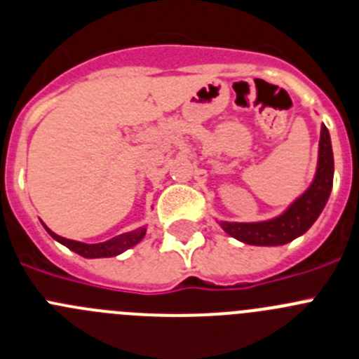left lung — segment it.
Returning a JSON list of instances; mask_svg holds the SVG:
<instances>
[{"label":"left lung","mask_w":359,"mask_h":359,"mask_svg":"<svg viewBox=\"0 0 359 359\" xmlns=\"http://www.w3.org/2000/svg\"><path fill=\"white\" fill-rule=\"evenodd\" d=\"M334 161L331 149L330 130L320 126L319 159L313 180L303 195L297 196L280 216L253 223H237V221H217L221 229L233 239L253 246H281L303 236L317 221L326 207L333 187Z\"/></svg>","instance_id":"left-lung-1"}]
</instances>
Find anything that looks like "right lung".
<instances>
[{"label": "right lung", "instance_id": "right-lung-1", "mask_svg": "<svg viewBox=\"0 0 359 359\" xmlns=\"http://www.w3.org/2000/svg\"><path fill=\"white\" fill-rule=\"evenodd\" d=\"M43 229L48 230V233L53 237V239L58 241L60 244L67 246L69 250H72L74 253H78V255L85 257V259H108V257L120 255V253H123V251L129 250V248L136 246V244H138L147 233V225H145V226H140V229L133 230V232L120 233V236L113 237V239H109V241H104V243L86 244V243H79V241L65 239V237L58 236V233H55L53 230H49L46 225H43Z\"/></svg>", "mask_w": 359, "mask_h": 359}]
</instances>
